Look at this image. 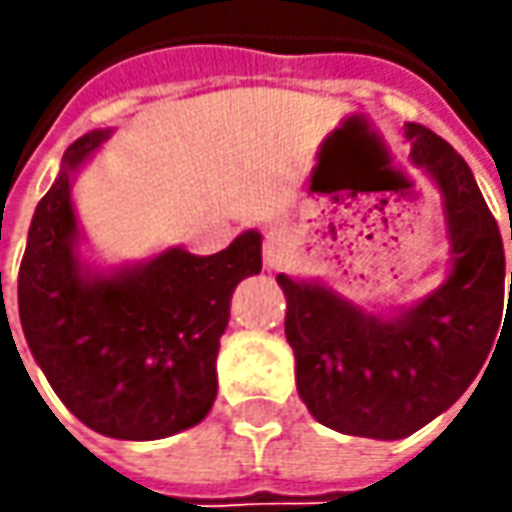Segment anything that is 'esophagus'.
Masks as SVG:
<instances>
[{
  "label": "esophagus",
  "instance_id": "34e87169",
  "mask_svg": "<svg viewBox=\"0 0 512 512\" xmlns=\"http://www.w3.org/2000/svg\"><path fill=\"white\" fill-rule=\"evenodd\" d=\"M290 256V233L282 225H273L265 233V267L279 270L287 265Z\"/></svg>",
  "mask_w": 512,
  "mask_h": 512
}]
</instances>
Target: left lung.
Masks as SVG:
<instances>
[{
  "label": "left lung",
  "instance_id": "1",
  "mask_svg": "<svg viewBox=\"0 0 512 512\" xmlns=\"http://www.w3.org/2000/svg\"><path fill=\"white\" fill-rule=\"evenodd\" d=\"M407 139L413 162L444 193L453 242L450 279L402 316L376 319L322 285L276 276L287 299L285 336L296 353L299 396L316 422L347 436L416 433L470 387L496 333H504L502 233L482 190L442 136L410 122Z\"/></svg>",
  "mask_w": 512,
  "mask_h": 512
}]
</instances>
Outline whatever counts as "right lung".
<instances>
[{
  "label": "right lung",
  "mask_w": 512,
  "mask_h": 512,
  "mask_svg": "<svg viewBox=\"0 0 512 512\" xmlns=\"http://www.w3.org/2000/svg\"><path fill=\"white\" fill-rule=\"evenodd\" d=\"M105 136L76 139L36 205L19 319L33 359L79 422L110 439L150 442L199 424L213 407L230 296L262 270V236L247 230L213 256L168 250L145 267L88 279L73 253L70 170Z\"/></svg>",
  "instance_id": "add662e5"
}]
</instances>
